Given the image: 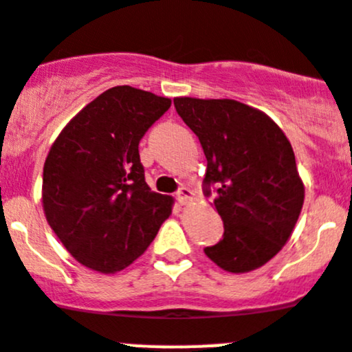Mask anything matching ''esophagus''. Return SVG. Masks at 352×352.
I'll return each mask as SVG.
<instances>
[{
	"mask_svg": "<svg viewBox=\"0 0 352 352\" xmlns=\"http://www.w3.org/2000/svg\"><path fill=\"white\" fill-rule=\"evenodd\" d=\"M175 198L180 205H186L189 199H192V191L189 189V187H180L179 191L175 192Z\"/></svg>",
	"mask_w": 352,
	"mask_h": 352,
	"instance_id": "esophagus-1",
	"label": "esophagus"
}]
</instances>
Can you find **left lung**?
<instances>
[{"label":"left lung","mask_w":352,"mask_h":352,"mask_svg":"<svg viewBox=\"0 0 352 352\" xmlns=\"http://www.w3.org/2000/svg\"><path fill=\"white\" fill-rule=\"evenodd\" d=\"M206 156L203 191L224 222L210 261L229 272H248L271 261L290 238L304 203V184L281 128L231 98H173Z\"/></svg>","instance_id":"left-lung-1"}]
</instances>
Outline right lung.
I'll return each instance as SVG.
<instances>
[{"label":"right lung","mask_w":352,"mask_h":352,"mask_svg":"<svg viewBox=\"0 0 352 352\" xmlns=\"http://www.w3.org/2000/svg\"><path fill=\"white\" fill-rule=\"evenodd\" d=\"M172 100L128 85L98 95L67 126L43 168V208L80 264L116 272L146 252L173 199L149 189L139 142Z\"/></svg>","instance_id":"1"}]
</instances>
